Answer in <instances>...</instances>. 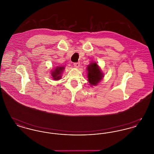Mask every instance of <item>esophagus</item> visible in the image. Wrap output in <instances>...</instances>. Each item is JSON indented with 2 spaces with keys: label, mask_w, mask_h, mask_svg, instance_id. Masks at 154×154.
<instances>
[{
  "label": "esophagus",
  "mask_w": 154,
  "mask_h": 154,
  "mask_svg": "<svg viewBox=\"0 0 154 154\" xmlns=\"http://www.w3.org/2000/svg\"><path fill=\"white\" fill-rule=\"evenodd\" d=\"M74 66L76 68H79L80 66V62H77V63H74Z\"/></svg>",
  "instance_id": "34e87169"
}]
</instances>
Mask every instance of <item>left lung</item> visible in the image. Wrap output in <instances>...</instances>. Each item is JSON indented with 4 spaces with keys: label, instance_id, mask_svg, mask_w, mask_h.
Segmentation results:
<instances>
[{
    "label": "left lung",
    "instance_id": "left-lung-1",
    "mask_svg": "<svg viewBox=\"0 0 154 154\" xmlns=\"http://www.w3.org/2000/svg\"><path fill=\"white\" fill-rule=\"evenodd\" d=\"M87 77L91 87L97 85L104 77V74L96 62L93 60L90 62L87 67Z\"/></svg>",
    "mask_w": 154,
    "mask_h": 154
}]
</instances>
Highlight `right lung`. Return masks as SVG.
Masks as SVG:
<instances>
[{
  "label": "right lung",
  "mask_w": 154,
  "mask_h": 154,
  "mask_svg": "<svg viewBox=\"0 0 154 154\" xmlns=\"http://www.w3.org/2000/svg\"><path fill=\"white\" fill-rule=\"evenodd\" d=\"M65 67L64 66H57L55 68H54L51 70V75L52 80L55 81H58L61 79L62 74L63 72Z\"/></svg>",
  "instance_id": "right-lung-1"
}]
</instances>
